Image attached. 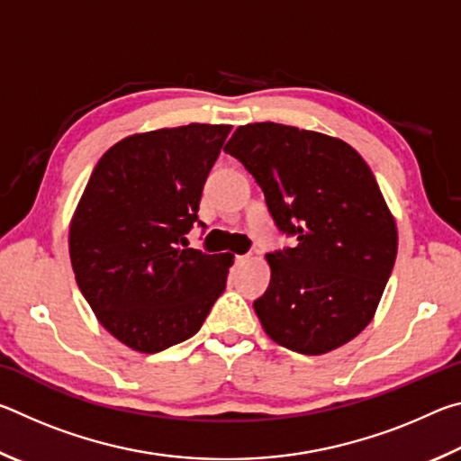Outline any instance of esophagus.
I'll return each instance as SVG.
<instances>
[{
	"label": "esophagus",
	"instance_id": "1",
	"mask_svg": "<svg viewBox=\"0 0 461 461\" xmlns=\"http://www.w3.org/2000/svg\"><path fill=\"white\" fill-rule=\"evenodd\" d=\"M249 260V256L248 254H244V256H236V264H244V262H248Z\"/></svg>",
	"mask_w": 461,
	"mask_h": 461
}]
</instances>
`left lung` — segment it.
<instances>
[{"label": "left lung", "instance_id": "1", "mask_svg": "<svg viewBox=\"0 0 461 461\" xmlns=\"http://www.w3.org/2000/svg\"><path fill=\"white\" fill-rule=\"evenodd\" d=\"M225 152L264 193L293 248L267 254L270 285L254 301L278 346L319 356L372 321L396 260V223L352 146L275 122L240 126Z\"/></svg>", "mask_w": 461, "mask_h": 461}]
</instances>
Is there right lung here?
I'll list each match as a JSON object with an SVG mask.
<instances>
[{"label":"right lung","mask_w":461,"mask_h":461,"mask_svg":"<svg viewBox=\"0 0 461 461\" xmlns=\"http://www.w3.org/2000/svg\"><path fill=\"white\" fill-rule=\"evenodd\" d=\"M230 130L189 123L123 138L101 156L77 205V285L99 323L136 352L189 339L225 291L233 256L186 248L185 236Z\"/></svg>","instance_id":"add662e5"}]
</instances>
